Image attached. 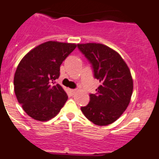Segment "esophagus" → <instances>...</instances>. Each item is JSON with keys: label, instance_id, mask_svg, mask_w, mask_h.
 I'll return each instance as SVG.
<instances>
[{"label": "esophagus", "instance_id": "esophagus-1", "mask_svg": "<svg viewBox=\"0 0 159 159\" xmlns=\"http://www.w3.org/2000/svg\"><path fill=\"white\" fill-rule=\"evenodd\" d=\"M69 92H70V95H75V92H76V90L75 89H69Z\"/></svg>", "mask_w": 159, "mask_h": 159}]
</instances>
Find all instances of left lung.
<instances>
[{
	"label": "left lung",
	"instance_id": "obj_1",
	"mask_svg": "<svg viewBox=\"0 0 159 159\" xmlns=\"http://www.w3.org/2000/svg\"><path fill=\"white\" fill-rule=\"evenodd\" d=\"M78 50L92 65L100 85L90 94V102L81 107L88 120L98 126L115 122L126 110L133 92L129 67L115 50L100 43L78 44Z\"/></svg>",
	"mask_w": 159,
	"mask_h": 159
}]
</instances>
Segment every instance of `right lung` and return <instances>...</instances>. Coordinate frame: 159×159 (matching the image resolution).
Listing matches in <instances>:
<instances>
[{
  "label": "right lung",
  "mask_w": 159,
  "mask_h": 159,
  "mask_svg": "<svg viewBox=\"0 0 159 159\" xmlns=\"http://www.w3.org/2000/svg\"><path fill=\"white\" fill-rule=\"evenodd\" d=\"M76 44L49 41L27 53L18 64L14 78L15 92L25 112L39 121H47L61 111L67 95L55 80L63 61Z\"/></svg>",
  "instance_id": "right-lung-1"
}]
</instances>
